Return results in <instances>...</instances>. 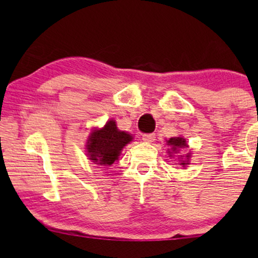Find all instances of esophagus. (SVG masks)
I'll use <instances>...</instances> for the list:
<instances>
[{
	"label": "esophagus",
	"instance_id": "esophagus-1",
	"mask_svg": "<svg viewBox=\"0 0 258 258\" xmlns=\"http://www.w3.org/2000/svg\"><path fill=\"white\" fill-rule=\"evenodd\" d=\"M142 140L147 143H151L155 141V134H144L142 135Z\"/></svg>",
	"mask_w": 258,
	"mask_h": 258
}]
</instances>
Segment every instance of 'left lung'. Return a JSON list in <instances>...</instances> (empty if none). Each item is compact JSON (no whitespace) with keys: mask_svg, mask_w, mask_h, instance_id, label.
Returning a JSON list of instances; mask_svg holds the SVG:
<instances>
[{"mask_svg":"<svg viewBox=\"0 0 258 258\" xmlns=\"http://www.w3.org/2000/svg\"><path fill=\"white\" fill-rule=\"evenodd\" d=\"M168 144L171 147L172 151H178L179 148L188 147V144L185 143V140L183 139V137H172V139H170V140L168 141ZM169 153H170V151H169ZM186 157H189V154L186 155ZM181 164H183V167H184V165L188 164V163H185V162L183 161Z\"/></svg>","mask_w":258,"mask_h":258,"instance_id":"8db88e82","label":"left lung"}]
</instances>
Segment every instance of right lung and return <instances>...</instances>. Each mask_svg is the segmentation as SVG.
I'll use <instances>...</instances> for the list:
<instances>
[{"instance_id":"right-lung-1","label":"right lung","mask_w":258,"mask_h":258,"mask_svg":"<svg viewBox=\"0 0 258 258\" xmlns=\"http://www.w3.org/2000/svg\"><path fill=\"white\" fill-rule=\"evenodd\" d=\"M133 137L125 132H119L115 121L107 122L101 130H94L88 140L89 160L101 165H111L117 160L119 153Z\"/></svg>"}]
</instances>
